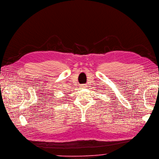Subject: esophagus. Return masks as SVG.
Segmentation results:
<instances>
[{
  "label": "esophagus",
  "mask_w": 159,
  "mask_h": 159,
  "mask_svg": "<svg viewBox=\"0 0 159 159\" xmlns=\"http://www.w3.org/2000/svg\"><path fill=\"white\" fill-rule=\"evenodd\" d=\"M80 88H84L86 87V84H80Z\"/></svg>",
  "instance_id": "obj_1"
}]
</instances>
